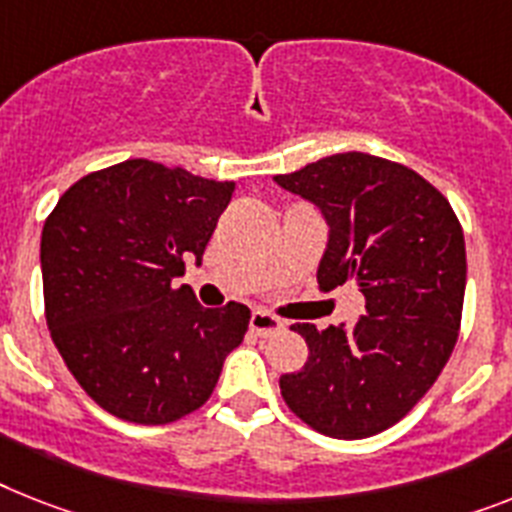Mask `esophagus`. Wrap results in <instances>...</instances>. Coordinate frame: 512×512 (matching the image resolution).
Here are the masks:
<instances>
[{"mask_svg": "<svg viewBox=\"0 0 512 512\" xmlns=\"http://www.w3.org/2000/svg\"><path fill=\"white\" fill-rule=\"evenodd\" d=\"M285 324L277 319V316L266 314V311H253L251 314V332H256L259 337H272L277 335Z\"/></svg>", "mask_w": 512, "mask_h": 512, "instance_id": "34e87169", "label": "esophagus"}]
</instances>
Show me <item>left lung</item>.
<instances>
[{"label": "left lung", "instance_id": "left-lung-1", "mask_svg": "<svg viewBox=\"0 0 512 512\" xmlns=\"http://www.w3.org/2000/svg\"><path fill=\"white\" fill-rule=\"evenodd\" d=\"M322 209L324 293L356 285L366 314L353 329L293 324L308 361L280 392L303 424L335 439L390 429L424 398L458 342L466 240L453 206L405 164L348 151L274 177Z\"/></svg>", "mask_w": 512, "mask_h": 512}]
</instances>
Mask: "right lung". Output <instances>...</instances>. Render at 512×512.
<instances>
[{
  "label": "right lung",
  "mask_w": 512,
  "mask_h": 512,
  "mask_svg": "<svg viewBox=\"0 0 512 512\" xmlns=\"http://www.w3.org/2000/svg\"><path fill=\"white\" fill-rule=\"evenodd\" d=\"M235 183L128 159L62 193L41 232L44 311L59 356L99 408L159 426L198 411L248 332L230 301L172 287L201 256Z\"/></svg>",
  "instance_id": "add662e5"
}]
</instances>
